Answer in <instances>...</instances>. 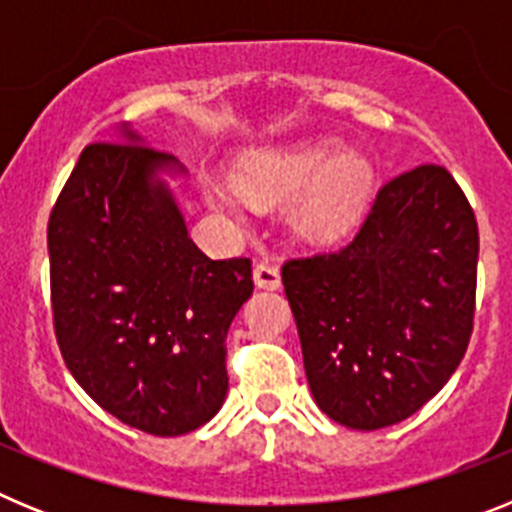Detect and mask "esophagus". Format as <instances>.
<instances>
[{
    "instance_id": "1",
    "label": "esophagus",
    "mask_w": 512,
    "mask_h": 512,
    "mask_svg": "<svg viewBox=\"0 0 512 512\" xmlns=\"http://www.w3.org/2000/svg\"><path fill=\"white\" fill-rule=\"evenodd\" d=\"M253 282H256V287L259 289H279V284H282V274H279V269L274 264L261 261V264L253 266Z\"/></svg>"
}]
</instances>
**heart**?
Returning a JSON list of instances; mask_svg holds the SVG:
<instances>
[{"label": "heart", "mask_w": 512, "mask_h": 512, "mask_svg": "<svg viewBox=\"0 0 512 512\" xmlns=\"http://www.w3.org/2000/svg\"><path fill=\"white\" fill-rule=\"evenodd\" d=\"M233 184L205 176L207 202L228 215H241L243 194L259 205L297 197L289 225L310 243H330L346 235L372 202V161L354 153L341 138H315L295 146L261 148L241 156Z\"/></svg>", "instance_id": "heart-1"}]
</instances>
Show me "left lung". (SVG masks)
Here are the masks:
<instances>
[{"mask_svg": "<svg viewBox=\"0 0 512 512\" xmlns=\"http://www.w3.org/2000/svg\"><path fill=\"white\" fill-rule=\"evenodd\" d=\"M479 230L443 166L377 192L341 251L292 259L282 282L310 392L328 418L377 431L418 413L469 346Z\"/></svg>", "mask_w": 512, "mask_h": 512, "instance_id": "8db88e82", "label": "left lung"}]
</instances>
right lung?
<instances>
[{
    "mask_svg": "<svg viewBox=\"0 0 512 512\" xmlns=\"http://www.w3.org/2000/svg\"><path fill=\"white\" fill-rule=\"evenodd\" d=\"M81 151L48 220L61 356L89 397L151 436L205 425L228 395L225 338L251 261L207 259L161 174L174 156L122 125Z\"/></svg>",
    "mask_w": 512,
    "mask_h": 512,
    "instance_id": "add662e5",
    "label": "right lung"
}]
</instances>
